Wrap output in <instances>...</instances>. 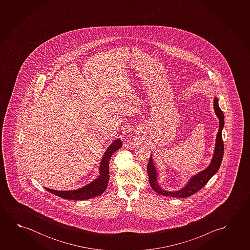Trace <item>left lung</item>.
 <instances>
[{"instance_id": "8db88e82", "label": "left lung", "mask_w": 250, "mask_h": 250, "mask_svg": "<svg viewBox=\"0 0 250 250\" xmlns=\"http://www.w3.org/2000/svg\"><path fill=\"white\" fill-rule=\"evenodd\" d=\"M213 108L215 110L217 117L219 119V131L217 133L216 143L214 148L213 159L208 168H206L203 171L199 172L196 175L192 176L188 181V185H186L183 188L178 191H167L161 188L158 182H157V172H156L155 167L152 162V158H150L147 165L148 176H149V183L151 185V188L156 192L160 193L165 196L176 197V198H187L191 196L193 193L201 190L205 185L208 182V180L218 172L219 168L221 167V161L224 153V144L222 140V129L224 126V114L219 107L218 104V99L214 98L213 99Z\"/></svg>"}]
</instances>
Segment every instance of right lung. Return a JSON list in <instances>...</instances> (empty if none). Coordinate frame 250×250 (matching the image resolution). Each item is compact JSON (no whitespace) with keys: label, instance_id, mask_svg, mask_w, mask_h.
I'll return each instance as SVG.
<instances>
[{"label":"right lung","instance_id":"add662e5","mask_svg":"<svg viewBox=\"0 0 250 250\" xmlns=\"http://www.w3.org/2000/svg\"><path fill=\"white\" fill-rule=\"evenodd\" d=\"M122 146V142L120 139L115 140L113 143L108 147L105 153L100 162V168H99V178L94 181H92L90 184L87 185L82 188L73 191H57L52 189L47 188L48 192L53 193L55 195L61 197L66 200H74V201H82V200H89L93 197L99 196L105 191L107 186L109 183V164L111 157L115 151H118Z\"/></svg>","mask_w":250,"mask_h":250}]
</instances>
